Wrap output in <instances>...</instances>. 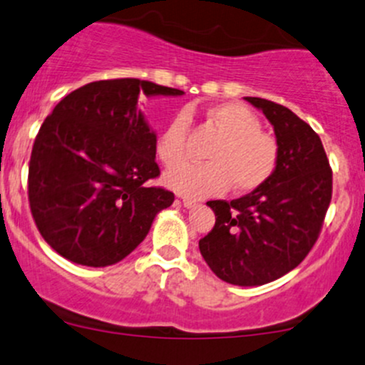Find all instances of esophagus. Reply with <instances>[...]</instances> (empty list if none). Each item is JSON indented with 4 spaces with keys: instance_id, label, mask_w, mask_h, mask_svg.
<instances>
[{
    "instance_id": "34e87169",
    "label": "esophagus",
    "mask_w": 365,
    "mask_h": 365,
    "mask_svg": "<svg viewBox=\"0 0 365 365\" xmlns=\"http://www.w3.org/2000/svg\"><path fill=\"white\" fill-rule=\"evenodd\" d=\"M182 205L185 206V208H194V206H197V202L194 201V199H189V197H183L182 199Z\"/></svg>"
}]
</instances>
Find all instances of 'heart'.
<instances>
[{
    "instance_id": "b5f03b06",
    "label": "heart",
    "mask_w": 365,
    "mask_h": 365,
    "mask_svg": "<svg viewBox=\"0 0 365 365\" xmlns=\"http://www.w3.org/2000/svg\"><path fill=\"white\" fill-rule=\"evenodd\" d=\"M210 124L222 134L208 153L212 163H185L164 175V183L180 194L206 197L232 185L236 192H252L273 176L278 166V143L260 129V118L241 103H218L206 112ZM189 115L180 112L168 122L155 141L164 166H175L187 155Z\"/></svg>"
}]
</instances>
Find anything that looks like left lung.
Returning <instances> with one entry per match:
<instances>
[{"instance_id": "8db88e82", "label": "left lung", "mask_w": 365, "mask_h": 365, "mask_svg": "<svg viewBox=\"0 0 365 365\" xmlns=\"http://www.w3.org/2000/svg\"><path fill=\"white\" fill-rule=\"evenodd\" d=\"M245 99L273 125L278 166L250 194L208 201L215 225L199 250L220 279L257 287L297 267L317 243L331 205L332 171L320 136L304 120L267 99Z\"/></svg>"}]
</instances>
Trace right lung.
<instances>
[{
	"label": "right lung",
	"mask_w": 365,
	"mask_h": 365,
	"mask_svg": "<svg viewBox=\"0 0 365 365\" xmlns=\"http://www.w3.org/2000/svg\"><path fill=\"white\" fill-rule=\"evenodd\" d=\"M182 94L147 80H99L70 92L45 118L28 195L38 231L59 255L91 267L120 262L173 205L170 190L145 185L160 171L138 98Z\"/></svg>",
	"instance_id": "add662e5"
}]
</instances>
